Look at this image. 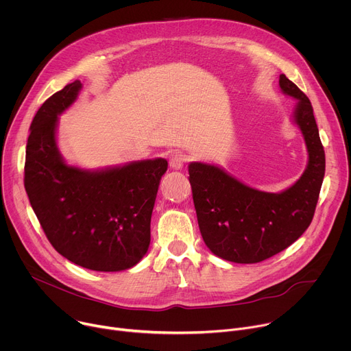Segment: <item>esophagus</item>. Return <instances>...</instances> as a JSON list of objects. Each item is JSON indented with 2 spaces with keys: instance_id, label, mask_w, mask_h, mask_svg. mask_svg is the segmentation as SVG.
Returning a JSON list of instances; mask_svg holds the SVG:
<instances>
[{
  "instance_id": "esophagus-1",
  "label": "esophagus",
  "mask_w": 351,
  "mask_h": 351,
  "mask_svg": "<svg viewBox=\"0 0 351 351\" xmlns=\"http://www.w3.org/2000/svg\"><path fill=\"white\" fill-rule=\"evenodd\" d=\"M186 163V156L181 152H174L170 156V167L174 170H181Z\"/></svg>"
}]
</instances>
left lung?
<instances>
[{"label":"left lung","instance_id":"obj_1","mask_svg":"<svg viewBox=\"0 0 351 351\" xmlns=\"http://www.w3.org/2000/svg\"><path fill=\"white\" fill-rule=\"evenodd\" d=\"M280 87L296 99L292 119L308 149V165L298 181L281 193H264L218 166L188 165L202 239L215 256L228 261L253 264L273 257L301 237L313 218L325 177V150L309 98L285 74L280 75Z\"/></svg>","mask_w":351,"mask_h":351}]
</instances>
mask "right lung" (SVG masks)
Returning a JSON list of instances; mask_svg holds the SVG:
<instances>
[{"label": "right lung", "mask_w": 351, "mask_h": 351, "mask_svg": "<svg viewBox=\"0 0 351 351\" xmlns=\"http://www.w3.org/2000/svg\"><path fill=\"white\" fill-rule=\"evenodd\" d=\"M82 83L53 94L39 108L26 145L25 190L51 243L71 263L94 271L136 265L150 245V219L167 160H141L102 170L67 165L56 129Z\"/></svg>", "instance_id": "add662e5"}]
</instances>
